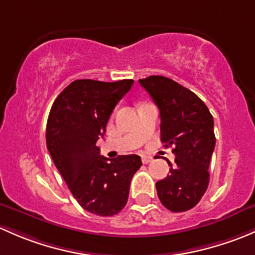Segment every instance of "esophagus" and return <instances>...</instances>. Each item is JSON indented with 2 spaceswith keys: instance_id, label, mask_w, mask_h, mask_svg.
I'll return each mask as SVG.
<instances>
[{
  "instance_id": "34e87169",
  "label": "esophagus",
  "mask_w": 255,
  "mask_h": 255,
  "mask_svg": "<svg viewBox=\"0 0 255 255\" xmlns=\"http://www.w3.org/2000/svg\"><path fill=\"white\" fill-rule=\"evenodd\" d=\"M152 157L151 156H146V154H143L142 156V163H145V164H147V163H149V162L152 161Z\"/></svg>"
}]
</instances>
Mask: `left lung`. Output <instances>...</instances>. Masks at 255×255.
Listing matches in <instances>:
<instances>
[{
	"instance_id": "obj_1",
	"label": "left lung",
	"mask_w": 255,
	"mask_h": 255,
	"mask_svg": "<svg viewBox=\"0 0 255 255\" xmlns=\"http://www.w3.org/2000/svg\"><path fill=\"white\" fill-rule=\"evenodd\" d=\"M161 115V141L173 146L174 164L169 174L156 183L162 205L173 212L193 209L209 185V166L214 152V119L203 101L164 76L138 80Z\"/></svg>"
}]
</instances>
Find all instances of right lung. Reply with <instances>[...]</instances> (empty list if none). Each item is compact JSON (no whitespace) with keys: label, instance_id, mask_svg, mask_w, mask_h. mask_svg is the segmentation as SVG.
Returning <instances> with one entry per match:
<instances>
[{"label":"right lung","instance_id":"add662e5","mask_svg":"<svg viewBox=\"0 0 255 255\" xmlns=\"http://www.w3.org/2000/svg\"><path fill=\"white\" fill-rule=\"evenodd\" d=\"M132 83L73 81L55 99L48 118L46 146L55 166L78 204L98 216L124 209L131 179L142 166L137 154L108 159L97 147L110 114Z\"/></svg>","mask_w":255,"mask_h":255}]
</instances>
